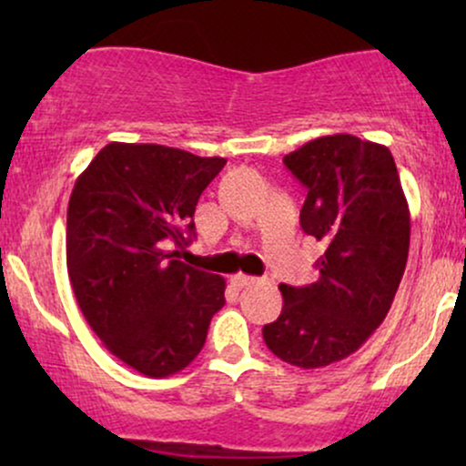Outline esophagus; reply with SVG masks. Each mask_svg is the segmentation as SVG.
Listing matches in <instances>:
<instances>
[{"label":"esophagus","mask_w":466,"mask_h":466,"mask_svg":"<svg viewBox=\"0 0 466 466\" xmlns=\"http://www.w3.org/2000/svg\"><path fill=\"white\" fill-rule=\"evenodd\" d=\"M232 282L237 287H248V285H254L256 278L254 276H248V274H234L232 276Z\"/></svg>","instance_id":"1"}]
</instances>
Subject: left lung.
Masks as SVG:
<instances>
[{
    "instance_id": "8db88e82",
    "label": "left lung",
    "mask_w": 466,
    "mask_h": 466,
    "mask_svg": "<svg viewBox=\"0 0 466 466\" xmlns=\"http://www.w3.org/2000/svg\"><path fill=\"white\" fill-rule=\"evenodd\" d=\"M285 166L307 188L300 226L326 251L318 280L280 285L285 304L263 339L311 370L352 355L386 319L408 263L410 210L383 144L335 133L285 155Z\"/></svg>"
}]
</instances>
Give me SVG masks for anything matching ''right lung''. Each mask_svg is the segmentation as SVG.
I'll return each mask as SVG.
<instances>
[{"label": "right lung", "mask_w": 466, "mask_h": 466, "mask_svg": "<svg viewBox=\"0 0 466 466\" xmlns=\"http://www.w3.org/2000/svg\"><path fill=\"white\" fill-rule=\"evenodd\" d=\"M226 166L162 144L111 142L74 184L67 274L106 350L147 377L184 370L206 344L226 280L175 258L201 192Z\"/></svg>", "instance_id": "obj_1"}]
</instances>
